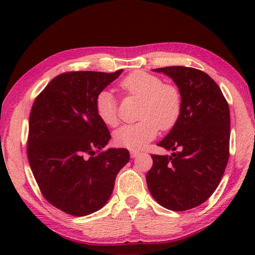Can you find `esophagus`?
I'll list each match as a JSON object with an SVG mask.
<instances>
[{
	"label": "esophagus",
	"mask_w": 255,
	"mask_h": 255,
	"mask_svg": "<svg viewBox=\"0 0 255 255\" xmlns=\"http://www.w3.org/2000/svg\"><path fill=\"white\" fill-rule=\"evenodd\" d=\"M138 155H139V152H138V150H133V149H131L130 150V156L133 158V157H137Z\"/></svg>",
	"instance_id": "34e87169"
}]
</instances>
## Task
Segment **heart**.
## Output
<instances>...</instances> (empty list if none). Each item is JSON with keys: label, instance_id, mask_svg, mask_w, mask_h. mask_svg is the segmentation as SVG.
<instances>
[{"label": "heart", "instance_id": "1", "mask_svg": "<svg viewBox=\"0 0 255 255\" xmlns=\"http://www.w3.org/2000/svg\"><path fill=\"white\" fill-rule=\"evenodd\" d=\"M120 88L128 96L140 99L139 123L125 125L114 133V143L119 147L140 149L156 137L159 128L170 130L175 126L182 111V97L178 88L165 84L156 75L143 71L132 72L120 82ZM98 118L108 127L119 123L118 107L110 91L99 92L94 101Z\"/></svg>", "mask_w": 255, "mask_h": 255}]
</instances>
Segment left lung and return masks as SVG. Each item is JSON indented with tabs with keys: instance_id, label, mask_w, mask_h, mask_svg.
<instances>
[{
	"instance_id": "8db88e82",
	"label": "left lung",
	"mask_w": 255,
	"mask_h": 255,
	"mask_svg": "<svg viewBox=\"0 0 255 255\" xmlns=\"http://www.w3.org/2000/svg\"><path fill=\"white\" fill-rule=\"evenodd\" d=\"M170 76L182 97L175 126L157 144L172 155H152L146 174L150 195L164 208L184 211L213 195L230 156V108L217 83L192 67L155 68Z\"/></svg>"
}]
</instances>
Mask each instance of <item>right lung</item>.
I'll use <instances>...</instances> for the list:
<instances>
[{
  "label": "right lung",
  "instance_id": "1",
  "mask_svg": "<svg viewBox=\"0 0 255 255\" xmlns=\"http://www.w3.org/2000/svg\"><path fill=\"white\" fill-rule=\"evenodd\" d=\"M123 71L63 73L32 105L30 167L45 199L68 215L82 217L102 208L129 161L126 148L102 150L111 135L94 108L98 93Z\"/></svg>",
  "mask_w": 255,
  "mask_h": 255
}]
</instances>
